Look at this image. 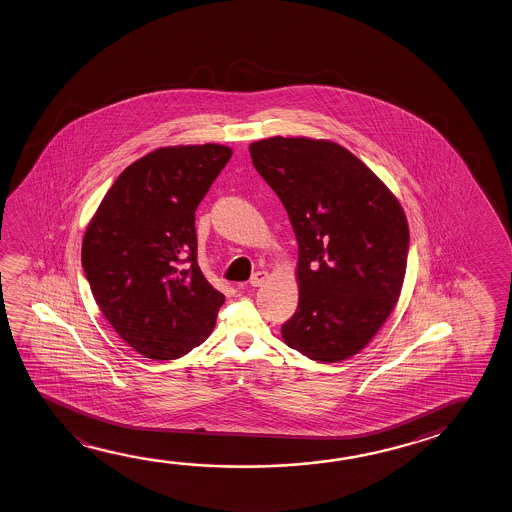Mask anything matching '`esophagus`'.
Masks as SVG:
<instances>
[{"label":"esophagus","mask_w":512,"mask_h":512,"mask_svg":"<svg viewBox=\"0 0 512 512\" xmlns=\"http://www.w3.org/2000/svg\"><path fill=\"white\" fill-rule=\"evenodd\" d=\"M269 272L267 270H258L256 274H252L251 286H261L265 281H269Z\"/></svg>","instance_id":"esophagus-1"}]
</instances>
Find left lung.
<instances>
[{"instance_id":"1","label":"left lung","mask_w":512,"mask_h":512,"mask_svg":"<svg viewBox=\"0 0 512 512\" xmlns=\"http://www.w3.org/2000/svg\"><path fill=\"white\" fill-rule=\"evenodd\" d=\"M252 165L276 191L299 245L288 347L321 364L360 353L396 308L408 222L385 182L330 139H260Z\"/></svg>"}]
</instances>
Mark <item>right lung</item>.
Instances as JSON below:
<instances>
[{"instance_id":"1","label":"right lung","mask_w":512,"mask_h":512,"mask_svg":"<svg viewBox=\"0 0 512 512\" xmlns=\"http://www.w3.org/2000/svg\"><path fill=\"white\" fill-rule=\"evenodd\" d=\"M231 156L217 143L157 148L123 170L84 233L96 304L145 358L188 355L215 328L226 297L197 263L195 209Z\"/></svg>"}]
</instances>
